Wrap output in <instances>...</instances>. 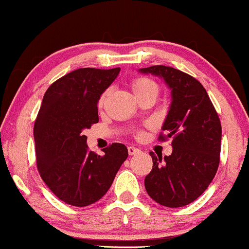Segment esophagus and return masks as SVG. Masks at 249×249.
I'll return each instance as SVG.
<instances>
[{
  "label": "esophagus",
  "instance_id": "obj_1",
  "mask_svg": "<svg viewBox=\"0 0 249 249\" xmlns=\"http://www.w3.org/2000/svg\"><path fill=\"white\" fill-rule=\"evenodd\" d=\"M127 151H128V154H130V156H133V154H136V153L139 152V148L130 146V147H127Z\"/></svg>",
  "mask_w": 249,
  "mask_h": 249
}]
</instances>
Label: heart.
Instances as JSON below:
<instances>
[{
  "label": "heart",
  "mask_w": 249,
  "mask_h": 249,
  "mask_svg": "<svg viewBox=\"0 0 249 249\" xmlns=\"http://www.w3.org/2000/svg\"><path fill=\"white\" fill-rule=\"evenodd\" d=\"M131 88H132V91L134 92V95L137 97H141L142 95H146V93H154V95H158L159 91V87L153 79L148 78V77L145 76H139L136 77V78L132 79L131 82ZM107 95V91H105L104 93L101 96L98 101V107H102L104 105L105 102V97Z\"/></svg>",
  "instance_id": "b5f03b06"
}]
</instances>
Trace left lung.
Masks as SVG:
<instances>
[{
  "instance_id": "8db88e82",
  "label": "left lung",
  "mask_w": 249,
  "mask_h": 249,
  "mask_svg": "<svg viewBox=\"0 0 249 249\" xmlns=\"http://www.w3.org/2000/svg\"><path fill=\"white\" fill-rule=\"evenodd\" d=\"M142 73L162 77L170 87L172 103L159 141L172 138V154L152 157L145 188L154 201L166 207H182L206 191L218 171L221 123L201 83L165 65L142 68Z\"/></svg>"
}]
</instances>
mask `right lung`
<instances>
[{
	"mask_svg": "<svg viewBox=\"0 0 249 249\" xmlns=\"http://www.w3.org/2000/svg\"><path fill=\"white\" fill-rule=\"evenodd\" d=\"M119 71L73 70L53 82L43 97L34 125L37 170L51 192L71 206L98 201L128 156L121 142L108 145L103 156L89 151L83 134L98 123L97 103Z\"/></svg>",
	"mask_w": 249,
	"mask_h": 249,
	"instance_id": "right-lung-1",
	"label": "right lung"
}]
</instances>
